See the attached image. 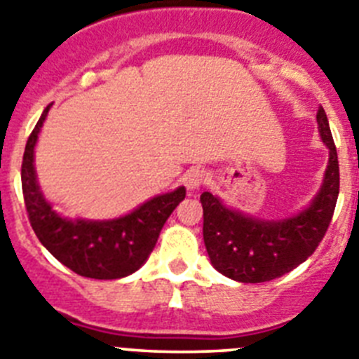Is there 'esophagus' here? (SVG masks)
Listing matches in <instances>:
<instances>
[{
	"mask_svg": "<svg viewBox=\"0 0 359 359\" xmlns=\"http://www.w3.org/2000/svg\"><path fill=\"white\" fill-rule=\"evenodd\" d=\"M185 182H187V189H189V192H196V190L201 189L203 185H207L208 172L207 170H199V169L190 170Z\"/></svg>",
	"mask_w": 359,
	"mask_h": 359,
	"instance_id": "1",
	"label": "esophagus"
}]
</instances>
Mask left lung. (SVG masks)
I'll use <instances>...</instances> for the list:
<instances>
[{
  "label": "left lung",
  "instance_id": "1",
  "mask_svg": "<svg viewBox=\"0 0 359 359\" xmlns=\"http://www.w3.org/2000/svg\"><path fill=\"white\" fill-rule=\"evenodd\" d=\"M316 122L329 161L322 187L304 210L284 219H259L228 208L210 192L201 194L203 239L212 266L224 277L244 284L273 280L307 261L325 236L340 192V167L323 107Z\"/></svg>",
  "mask_w": 359,
  "mask_h": 359
}]
</instances>
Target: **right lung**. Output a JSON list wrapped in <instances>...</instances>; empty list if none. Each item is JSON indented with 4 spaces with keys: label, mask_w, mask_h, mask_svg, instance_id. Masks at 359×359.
<instances>
[{
    "label": "right lung",
    "mask_w": 359,
    "mask_h": 359,
    "mask_svg": "<svg viewBox=\"0 0 359 359\" xmlns=\"http://www.w3.org/2000/svg\"><path fill=\"white\" fill-rule=\"evenodd\" d=\"M50 106L27 142L21 165L25 207L37 239L57 261L81 277L113 280L140 269L156 246L160 231L174 208L185 199V187L160 194L115 219H69L53 210L37 182L34 152Z\"/></svg>",
    "instance_id": "right-lung-1"
}]
</instances>
